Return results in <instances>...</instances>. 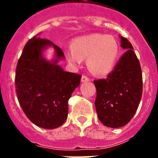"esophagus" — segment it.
Segmentation results:
<instances>
[{
	"label": "esophagus",
	"mask_w": 158,
	"mask_h": 158,
	"mask_svg": "<svg viewBox=\"0 0 158 158\" xmlns=\"http://www.w3.org/2000/svg\"><path fill=\"white\" fill-rule=\"evenodd\" d=\"M90 79H89V78L88 76H86V75H83L81 78V82L82 83H85V82H89Z\"/></svg>",
	"instance_id": "1"
}]
</instances>
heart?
<instances>
[{
	"mask_svg": "<svg viewBox=\"0 0 158 158\" xmlns=\"http://www.w3.org/2000/svg\"><path fill=\"white\" fill-rule=\"evenodd\" d=\"M72 50L65 52L71 64L78 65L81 59H87V66L97 75L109 74L116 64L120 48L114 37L93 33L76 38L71 43Z\"/></svg>",
	"mask_w": 158,
	"mask_h": 158,
	"instance_id": "obj_1",
	"label": "heart"
}]
</instances>
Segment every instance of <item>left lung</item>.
Here are the masks:
<instances>
[{
	"label": "left lung",
	"instance_id": "8db88e82",
	"mask_svg": "<svg viewBox=\"0 0 158 158\" xmlns=\"http://www.w3.org/2000/svg\"><path fill=\"white\" fill-rule=\"evenodd\" d=\"M120 46L126 52L106 79L94 80L98 116L105 126L122 127L135 115L143 93L139 61L127 38L120 37Z\"/></svg>",
	"mask_w": 158,
	"mask_h": 158
}]
</instances>
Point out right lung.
<instances>
[{
    "mask_svg": "<svg viewBox=\"0 0 158 158\" xmlns=\"http://www.w3.org/2000/svg\"><path fill=\"white\" fill-rule=\"evenodd\" d=\"M53 46L56 58L51 62L43 51ZM64 55L48 39L31 38L23 48L15 73L18 101L30 121L43 129H56L66 120L68 101L79 85L80 74L64 71L57 64Z\"/></svg>",
    "mask_w": 158,
    "mask_h": 158,
    "instance_id": "right-lung-1",
    "label": "right lung"
}]
</instances>
